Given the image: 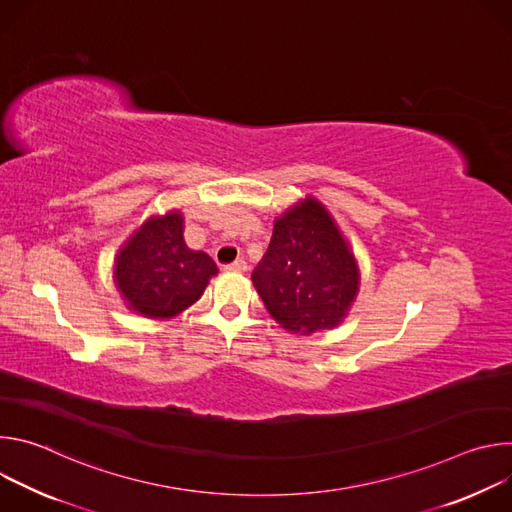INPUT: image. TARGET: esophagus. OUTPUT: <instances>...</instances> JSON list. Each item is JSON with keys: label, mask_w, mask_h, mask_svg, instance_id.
I'll use <instances>...</instances> for the list:
<instances>
[{"label": "esophagus", "mask_w": 512, "mask_h": 512, "mask_svg": "<svg viewBox=\"0 0 512 512\" xmlns=\"http://www.w3.org/2000/svg\"><path fill=\"white\" fill-rule=\"evenodd\" d=\"M225 271H247V263L243 259H237V261L225 265Z\"/></svg>", "instance_id": "esophagus-1"}]
</instances>
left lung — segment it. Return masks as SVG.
I'll return each mask as SVG.
<instances>
[{
  "instance_id": "8db88e82",
  "label": "left lung",
  "mask_w": 512,
  "mask_h": 512,
  "mask_svg": "<svg viewBox=\"0 0 512 512\" xmlns=\"http://www.w3.org/2000/svg\"><path fill=\"white\" fill-rule=\"evenodd\" d=\"M251 279L267 312L294 334L338 326L358 291L354 255L316 198L277 218Z\"/></svg>"
}]
</instances>
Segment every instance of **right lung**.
Returning <instances> with one entry per match:
<instances>
[{
    "instance_id": "1",
    "label": "right lung",
    "mask_w": 512,
    "mask_h": 512,
    "mask_svg": "<svg viewBox=\"0 0 512 512\" xmlns=\"http://www.w3.org/2000/svg\"><path fill=\"white\" fill-rule=\"evenodd\" d=\"M182 214L154 216L115 257V281L129 310L148 318H172L192 306L218 271L202 251L184 243Z\"/></svg>"
}]
</instances>
